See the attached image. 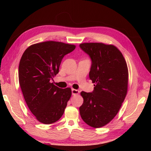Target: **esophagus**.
<instances>
[{
	"mask_svg": "<svg viewBox=\"0 0 151 151\" xmlns=\"http://www.w3.org/2000/svg\"><path fill=\"white\" fill-rule=\"evenodd\" d=\"M72 95H77L79 93V91L78 89H72Z\"/></svg>",
	"mask_w": 151,
	"mask_h": 151,
	"instance_id": "esophagus-1",
	"label": "esophagus"
}]
</instances>
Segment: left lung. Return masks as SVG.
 I'll return each instance as SVG.
<instances>
[{
  "label": "left lung",
  "mask_w": 151,
  "mask_h": 151,
  "mask_svg": "<svg viewBox=\"0 0 151 151\" xmlns=\"http://www.w3.org/2000/svg\"><path fill=\"white\" fill-rule=\"evenodd\" d=\"M81 49L91 60L89 78L91 93L82 91L81 116L93 128L105 126L118 113L127 93L129 72L123 54L116 47L102 43H84Z\"/></svg>",
  "instance_id": "left-lung-1"
}]
</instances>
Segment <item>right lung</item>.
Returning a JSON list of instances; mask_svg holds the SVG:
<instances>
[{
	"mask_svg": "<svg viewBox=\"0 0 151 151\" xmlns=\"http://www.w3.org/2000/svg\"><path fill=\"white\" fill-rule=\"evenodd\" d=\"M74 45L58 41L34 44L25 50L19 65V82L30 111L44 124H52L63 114L71 89L57 87L51 81L59 72L64 56Z\"/></svg>",
	"mask_w": 151,
	"mask_h": 151,
	"instance_id": "1",
	"label": "right lung"
}]
</instances>
